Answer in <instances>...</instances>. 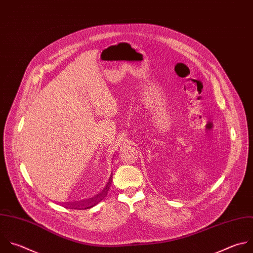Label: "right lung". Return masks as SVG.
Returning a JSON list of instances; mask_svg holds the SVG:
<instances>
[{
    "instance_id": "obj_1",
    "label": "right lung",
    "mask_w": 253,
    "mask_h": 253,
    "mask_svg": "<svg viewBox=\"0 0 253 253\" xmlns=\"http://www.w3.org/2000/svg\"><path fill=\"white\" fill-rule=\"evenodd\" d=\"M111 184V179L109 180L107 186L105 187V189L99 194L97 195L96 197L94 198H91V199H88L86 201H81V202H77V203H73L71 206H72V209H78V210H81V209H90L92 207H94L98 202H100L106 195H107V192H108V189H109V186ZM69 206V205H68Z\"/></svg>"
}]
</instances>
